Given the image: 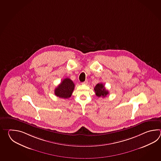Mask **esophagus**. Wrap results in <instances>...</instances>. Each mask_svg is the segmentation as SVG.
<instances>
[{
  "instance_id": "34e87169",
  "label": "esophagus",
  "mask_w": 161,
  "mask_h": 161,
  "mask_svg": "<svg viewBox=\"0 0 161 161\" xmlns=\"http://www.w3.org/2000/svg\"><path fill=\"white\" fill-rule=\"evenodd\" d=\"M82 85H87L88 84V82H87V80H85V82H82Z\"/></svg>"
}]
</instances>
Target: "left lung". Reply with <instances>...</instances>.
I'll return each instance as SVG.
<instances>
[{"label": "left lung", "instance_id": "1", "mask_svg": "<svg viewBox=\"0 0 161 161\" xmlns=\"http://www.w3.org/2000/svg\"><path fill=\"white\" fill-rule=\"evenodd\" d=\"M94 89L96 92V96L98 97H105L109 94L108 91L105 89V87L103 83L97 84Z\"/></svg>", "mask_w": 161, "mask_h": 161}]
</instances>
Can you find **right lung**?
<instances>
[{"mask_svg":"<svg viewBox=\"0 0 161 161\" xmlns=\"http://www.w3.org/2000/svg\"><path fill=\"white\" fill-rule=\"evenodd\" d=\"M75 88V85L72 80L65 78L62 80L60 84L55 89V94L62 98H69L71 97Z\"/></svg>","mask_w":161,"mask_h":161,"instance_id":"1","label":"right lung"}]
</instances>
